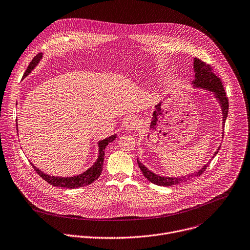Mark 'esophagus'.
<instances>
[{"label":"esophagus","instance_id":"34e87169","mask_svg":"<svg viewBox=\"0 0 250 250\" xmlns=\"http://www.w3.org/2000/svg\"><path fill=\"white\" fill-rule=\"evenodd\" d=\"M125 125V129L130 131V130H133L135 128H138L139 125H140V123H139V121L137 119H133L132 118V119H128Z\"/></svg>","mask_w":250,"mask_h":250}]
</instances>
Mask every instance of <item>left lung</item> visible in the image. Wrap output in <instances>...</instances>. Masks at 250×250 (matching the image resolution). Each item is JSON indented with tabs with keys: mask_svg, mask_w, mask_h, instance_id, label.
<instances>
[{
	"mask_svg": "<svg viewBox=\"0 0 250 250\" xmlns=\"http://www.w3.org/2000/svg\"><path fill=\"white\" fill-rule=\"evenodd\" d=\"M193 70H194L195 75H194V80L191 83L192 86L195 88H201L204 90H208V92H210L211 94H213L214 98L218 102L220 108H221L222 128H224V124H225L226 118H228V115H229V100L225 96V92H224V88H223L220 79L212 73L210 65L207 64L204 62H201L200 60H198L196 58H194V60H193ZM224 131H222V133ZM219 148H220V146H218V148L215 150L210 161H212V158L217 154ZM210 161L207 165H204L200 169H197L194 173H189V174H187L184 176H178V177L162 176L160 174H156V173L152 172L151 170H149L146 167H145L139 161V158H138V165H139V167L141 168V170L143 171L145 177L147 178V180L150 181L151 184L162 186V187H170V186L185 183V181H188V180L191 179L192 177L201 175V173L206 170L207 167H208Z\"/></svg>",
	"mask_w": 250,
	"mask_h": 250,
	"instance_id": "obj_1",
	"label": "left lung"
}]
</instances>
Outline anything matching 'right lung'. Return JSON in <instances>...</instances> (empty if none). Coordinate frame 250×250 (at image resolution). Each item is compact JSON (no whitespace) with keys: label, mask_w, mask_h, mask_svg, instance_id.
<instances>
[{"label":"right lung","mask_w":250,"mask_h":250,"mask_svg":"<svg viewBox=\"0 0 250 250\" xmlns=\"http://www.w3.org/2000/svg\"><path fill=\"white\" fill-rule=\"evenodd\" d=\"M42 58V54L40 53L38 54L33 61L30 62L27 71L24 74V77L22 79H25L27 76H29L32 71L35 69V67L38 65V63L40 62V61ZM117 138V134H112L110 137L104 139L102 141H100L98 143V146H99V156L97 158L96 163L88 167L85 171H83L81 174L78 175H74V176H69V177H62V176H54V175H50L44 173L43 171H42L41 169H39L38 167H36L32 163L31 165L33 166L34 169L37 171V173L43 178L44 180L49 183L50 185L54 186V187H59V188H78L81 187H84L87 185H90L92 183H94L95 180H97L99 178V176L102 173L103 170V165H104V149L106 147V146L113 142Z\"/></svg>","instance_id":"add662e5"}]
</instances>
